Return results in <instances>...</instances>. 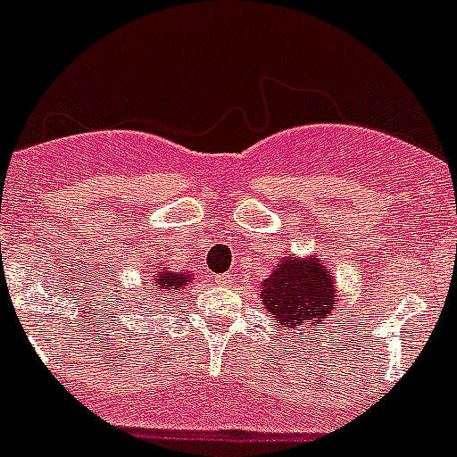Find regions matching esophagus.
<instances>
[{
    "instance_id": "34e87169",
    "label": "esophagus",
    "mask_w": 457,
    "mask_h": 457,
    "mask_svg": "<svg viewBox=\"0 0 457 457\" xmlns=\"http://www.w3.org/2000/svg\"><path fill=\"white\" fill-rule=\"evenodd\" d=\"M219 284H220V287H228V284H232V275H229V272L220 275L219 277Z\"/></svg>"
}]
</instances>
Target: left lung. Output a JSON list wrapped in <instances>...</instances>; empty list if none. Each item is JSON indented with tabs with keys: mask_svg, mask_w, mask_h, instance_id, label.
I'll use <instances>...</instances> for the list:
<instances>
[{
	"mask_svg": "<svg viewBox=\"0 0 457 457\" xmlns=\"http://www.w3.org/2000/svg\"><path fill=\"white\" fill-rule=\"evenodd\" d=\"M263 309L277 318L284 327L295 331L306 327L304 334L313 327L329 325L327 315L334 313V275L329 266H322L320 259L288 257L275 268L262 284Z\"/></svg>",
	"mask_w": 457,
	"mask_h": 457,
	"instance_id": "1",
	"label": "left lung"
}]
</instances>
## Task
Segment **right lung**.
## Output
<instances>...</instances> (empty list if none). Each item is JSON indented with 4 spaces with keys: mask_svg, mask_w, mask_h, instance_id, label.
<instances>
[{
    "mask_svg": "<svg viewBox=\"0 0 457 457\" xmlns=\"http://www.w3.org/2000/svg\"><path fill=\"white\" fill-rule=\"evenodd\" d=\"M191 281H194V277L191 275H180V272H173V270H169V268H160V270H157V275H153V279L146 281V293H144V300H146L148 295H153V291H155L157 295H160V291L169 293V295L170 293H178V291H182L187 284H191ZM135 300H139V297H135Z\"/></svg>",
    "mask_w": 457,
    "mask_h": 457,
    "instance_id": "1",
    "label": "right lung"
}]
</instances>
